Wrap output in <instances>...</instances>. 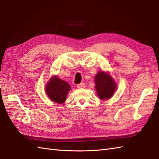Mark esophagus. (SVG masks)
Listing matches in <instances>:
<instances>
[{
	"mask_svg": "<svg viewBox=\"0 0 159 159\" xmlns=\"http://www.w3.org/2000/svg\"><path fill=\"white\" fill-rule=\"evenodd\" d=\"M78 88H84L85 87V83H80L77 85Z\"/></svg>",
	"mask_w": 159,
	"mask_h": 159,
	"instance_id": "1",
	"label": "esophagus"
}]
</instances>
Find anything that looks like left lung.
Returning a JSON list of instances; mask_svg holds the SVG:
<instances>
[{
	"label": "left lung",
	"instance_id": "8db88e82",
	"mask_svg": "<svg viewBox=\"0 0 159 159\" xmlns=\"http://www.w3.org/2000/svg\"><path fill=\"white\" fill-rule=\"evenodd\" d=\"M95 83L98 96L102 100L109 99L116 89V84L112 78L103 71L96 75Z\"/></svg>",
	"mask_w": 159,
	"mask_h": 159
}]
</instances>
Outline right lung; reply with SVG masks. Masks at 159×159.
Wrapping results in <instances>:
<instances>
[{"label": "right lung", "mask_w": 159, "mask_h": 159, "mask_svg": "<svg viewBox=\"0 0 159 159\" xmlns=\"http://www.w3.org/2000/svg\"><path fill=\"white\" fill-rule=\"evenodd\" d=\"M71 87L70 85L57 76H52L47 84L46 92L47 95L53 102L62 104L66 99L67 93Z\"/></svg>", "instance_id": "1"}]
</instances>
